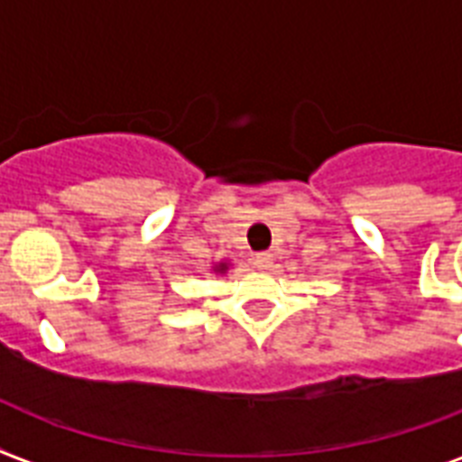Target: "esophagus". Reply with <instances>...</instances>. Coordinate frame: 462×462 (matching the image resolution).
<instances>
[{
  "mask_svg": "<svg viewBox=\"0 0 462 462\" xmlns=\"http://www.w3.org/2000/svg\"><path fill=\"white\" fill-rule=\"evenodd\" d=\"M273 254H256V256H254V266L259 268V271H271V268H273Z\"/></svg>",
  "mask_w": 462,
  "mask_h": 462,
  "instance_id": "obj_1",
  "label": "esophagus"
}]
</instances>
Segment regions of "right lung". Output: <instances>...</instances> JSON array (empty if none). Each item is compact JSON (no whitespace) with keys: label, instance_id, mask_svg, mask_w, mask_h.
Segmentation results:
<instances>
[{"label":"right lung","instance_id":"obj_1","mask_svg":"<svg viewBox=\"0 0 462 462\" xmlns=\"http://www.w3.org/2000/svg\"><path fill=\"white\" fill-rule=\"evenodd\" d=\"M227 268H230V263H225V261H220V263H216V266H213V273L223 275L225 271H227Z\"/></svg>","mask_w":462,"mask_h":462}]
</instances>
